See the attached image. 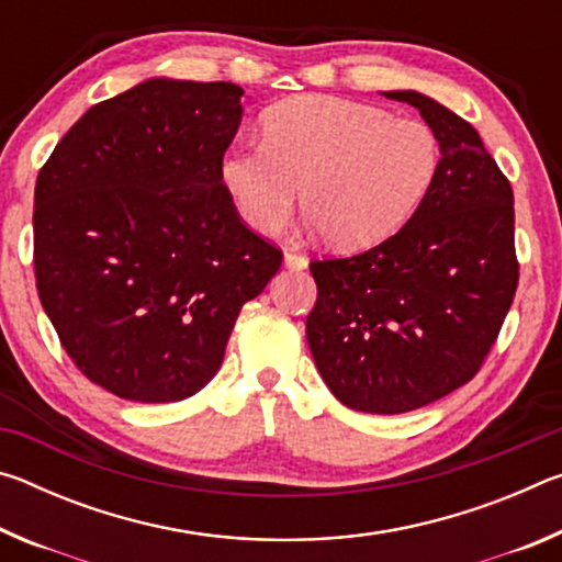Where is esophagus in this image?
Instances as JSON below:
<instances>
[{
	"mask_svg": "<svg viewBox=\"0 0 562 562\" xmlns=\"http://www.w3.org/2000/svg\"><path fill=\"white\" fill-rule=\"evenodd\" d=\"M307 265H310V260L304 258V255H297V252H292V250L284 252V268H290V270H307Z\"/></svg>",
	"mask_w": 562,
	"mask_h": 562,
	"instance_id": "esophagus-1",
	"label": "esophagus"
}]
</instances>
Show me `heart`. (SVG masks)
Here are the masks:
<instances>
[{"mask_svg":"<svg viewBox=\"0 0 562 562\" xmlns=\"http://www.w3.org/2000/svg\"><path fill=\"white\" fill-rule=\"evenodd\" d=\"M441 146L429 123L369 103L297 97L262 121V144H235L221 180L255 233L284 227L297 205L329 245L367 247L412 215L436 178Z\"/></svg>","mask_w":562,"mask_h":562,"instance_id":"1","label":"heart"}]
</instances>
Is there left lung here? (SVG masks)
I'll return each mask as SVG.
<instances>
[{
	"label": "left lung",
	"instance_id": "left-lung-1",
	"mask_svg": "<svg viewBox=\"0 0 562 562\" xmlns=\"http://www.w3.org/2000/svg\"><path fill=\"white\" fill-rule=\"evenodd\" d=\"M418 109L441 146L414 215L372 250L310 262L317 302L307 341L341 404L404 414L471 382L518 288L513 190L469 121L418 91H384Z\"/></svg>",
	"mask_w": 562,
	"mask_h": 562
}]
</instances>
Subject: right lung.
I'll return each instance as SVG.
<instances>
[{
	"label": "right lung",
	"mask_w": 562,
	"mask_h": 562,
	"mask_svg": "<svg viewBox=\"0 0 562 562\" xmlns=\"http://www.w3.org/2000/svg\"><path fill=\"white\" fill-rule=\"evenodd\" d=\"M240 97L231 81H140L83 113L36 178L42 307L74 364L128 402L201 392L282 265L221 180Z\"/></svg>",
	"instance_id": "right-lung-1"
}]
</instances>
